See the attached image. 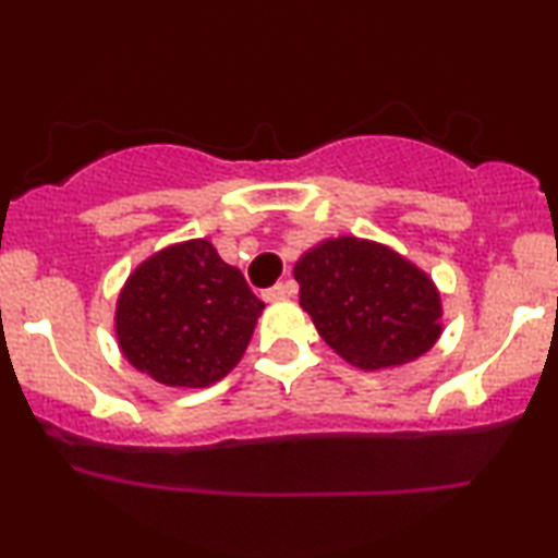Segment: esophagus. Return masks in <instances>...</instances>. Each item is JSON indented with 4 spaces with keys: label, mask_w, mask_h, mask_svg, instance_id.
I'll list each match as a JSON object with an SVG mask.
<instances>
[{
    "label": "esophagus",
    "mask_w": 558,
    "mask_h": 558,
    "mask_svg": "<svg viewBox=\"0 0 558 558\" xmlns=\"http://www.w3.org/2000/svg\"><path fill=\"white\" fill-rule=\"evenodd\" d=\"M289 294H294V281H284V284H274L271 289H266L264 300L277 302V300H287Z\"/></svg>",
    "instance_id": "obj_1"
}]
</instances>
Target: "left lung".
<instances>
[{"label":"left lung","instance_id":"1","mask_svg":"<svg viewBox=\"0 0 558 558\" xmlns=\"http://www.w3.org/2000/svg\"><path fill=\"white\" fill-rule=\"evenodd\" d=\"M300 304L335 353L365 371L424 355L441 335V302L422 269L376 241L342 235L294 266Z\"/></svg>","mask_w":558,"mask_h":558}]
</instances>
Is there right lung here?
<instances>
[{"instance_id": "right-lung-1", "label": "right lung", "mask_w": 558, "mask_h": 558, "mask_svg": "<svg viewBox=\"0 0 558 558\" xmlns=\"http://www.w3.org/2000/svg\"><path fill=\"white\" fill-rule=\"evenodd\" d=\"M264 302L210 241L147 258L117 302L121 353L165 386L205 388L241 361Z\"/></svg>"}]
</instances>
